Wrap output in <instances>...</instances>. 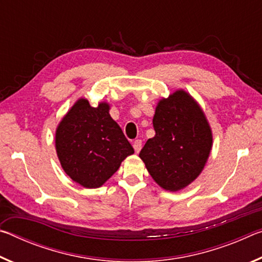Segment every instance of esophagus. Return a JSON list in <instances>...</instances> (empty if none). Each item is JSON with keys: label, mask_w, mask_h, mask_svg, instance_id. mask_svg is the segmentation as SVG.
Here are the masks:
<instances>
[{"label": "esophagus", "mask_w": 262, "mask_h": 262, "mask_svg": "<svg viewBox=\"0 0 262 262\" xmlns=\"http://www.w3.org/2000/svg\"><path fill=\"white\" fill-rule=\"evenodd\" d=\"M133 148H134L136 154H139L141 148H142V141L141 140H135L134 143H133Z\"/></svg>", "instance_id": "obj_1"}]
</instances>
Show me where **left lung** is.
Wrapping results in <instances>:
<instances>
[{
	"label": "left lung",
	"instance_id": "obj_1",
	"mask_svg": "<svg viewBox=\"0 0 262 262\" xmlns=\"http://www.w3.org/2000/svg\"><path fill=\"white\" fill-rule=\"evenodd\" d=\"M152 123L156 135L142 148L140 158L161 187L176 192L205 167L212 144L210 127L200 106L183 90L159 101Z\"/></svg>",
	"mask_w": 262,
	"mask_h": 262
}]
</instances>
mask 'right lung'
<instances>
[{"mask_svg":"<svg viewBox=\"0 0 262 262\" xmlns=\"http://www.w3.org/2000/svg\"><path fill=\"white\" fill-rule=\"evenodd\" d=\"M108 111L106 103L91 107L86 99H79L56 129L55 147L61 165L83 187H100L123 159L134 154Z\"/></svg>","mask_w":262,"mask_h":262,"instance_id":"obj_1","label":"right lung"}]
</instances>
